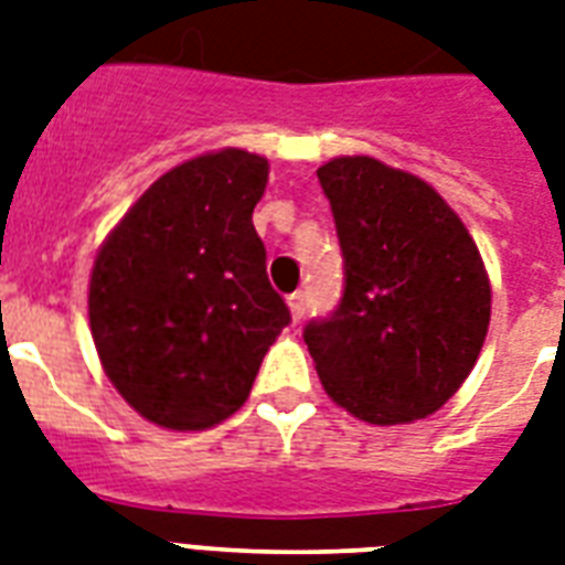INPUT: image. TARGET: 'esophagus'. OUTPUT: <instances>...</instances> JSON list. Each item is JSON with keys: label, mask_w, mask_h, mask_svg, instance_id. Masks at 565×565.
Listing matches in <instances>:
<instances>
[{"label": "esophagus", "mask_w": 565, "mask_h": 565, "mask_svg": "<svg viewBox=\"0 0 565 565\" xmlns=\"http://www.w3.org/2000/svg\"><path fill=\"white\" fill-rule=\"evenodd\" d=\"M287 305H290V317L296 322L301 320V317H305V292H292L290 299H287Z\"/></svg>", "instance_id": "esophagus-1"}]
</instances>
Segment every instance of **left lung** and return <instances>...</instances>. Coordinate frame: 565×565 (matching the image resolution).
I'll return each instance as SVG.
<instances>
[{"label":"left lung","mask_w":565,"mask_h":565,"mask_svg":"<svg viewBox=\"0 0 565 565\" xmlns=\"http://www.w3.org/2000/svg\"><path fill=\"white\" fill-rule=\"evenodd\" d=\"M347 260L334 317L305 343L326 394L373 426L445 406L483 350L492 284L480 248L426 180L373 157L317 168Z\"/></svg>","instance_id":"1"}]
</instances>
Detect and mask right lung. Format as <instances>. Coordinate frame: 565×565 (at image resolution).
<instances>
[{
    "label": "right lung",
    "instance_id": "add662e5",
    "mask_svg": "<svg viewBox=\"0 0 565 565\" xmlns=\"http://www.w3.org/2000/svg\"><path fill=\"white\" fill-rule=\"evenodd\" d=\"M269 162L243 148L166 171L103 239L88 322L103 373L145 420L201 433L252 394L290 322L252 213Z\"/></svg>",
    "mask_w": 565,
    "mask_h": 565
}]
</instances>
